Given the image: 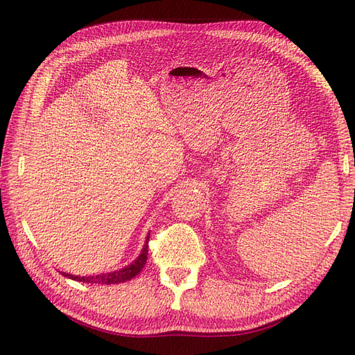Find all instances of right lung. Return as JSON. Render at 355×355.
<instances>
[{
	"label": "right lung",
	"mask_w": 355,
	"mask_h": 355,
	"mask_svg": "<svg viewBox=\"0 0 355 355\" xmlns=\"http://www.w3.org/2000/svg\"><path fill=\"white\" fill-rule=\"evenodd\" d=\"M150 236V233H148ZM148 236L144 243V248L141 250L140 257L137 258L132 264H130L128 267H125L122 270L113 271V272H107V274H97V276H88V277H81V276H72V274H66L63 272L64 276H67L69 279H73L76 282H84V283H100V284H113V283H121V282H127L131 280L134 276H137L141 271V268L144 267V264L147 262V252H148Z\"/></svg>",
	"instance_id": "add662e5"
}]
</instances>
